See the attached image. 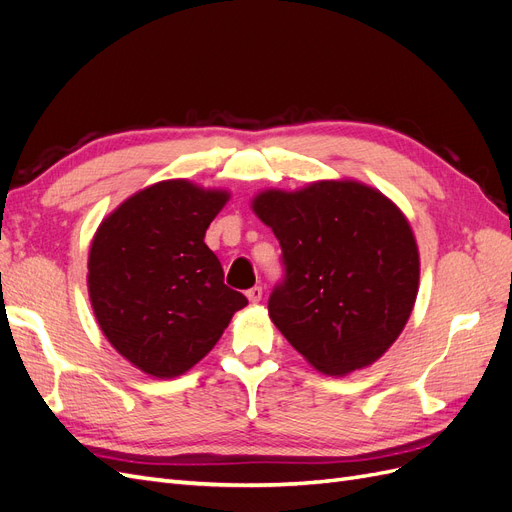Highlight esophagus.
<instances>
[{
  "label": "esophagus",
  "mask_w": 512,
  "mask_h": 512,
  "mask_svg": "<svg viewBox=\"0 0 512 512\" xmlns=\"http://www.w3.org/2000/svg\"><path fill=\"white\" fill-rule=\"evenodd\" d=\"M245 297L250 299V303H258L262 299V288L260 286H254L250 290H245Z\"/></svg>",
  "instance_id": "1"
}]
</instances>
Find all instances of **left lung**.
<instances>
[{
	"label": "left lung",
	"mask_w": 512,
	"mask_h": 512,
	"mask_svg": "<svg viewBox=\"0 0 512 512\" xmlns=\"http://www.w3.org/2000/svg\"><path fill=\"white\" fill-rule=\"evenodd\" d=\"M252 209L282 245L284 280L269 316L327 376L367 367L393 346L418 292V247L406 215L352 179L265 190Z\"/></svg>",
	"instance_id": "1"
}]
</instances>
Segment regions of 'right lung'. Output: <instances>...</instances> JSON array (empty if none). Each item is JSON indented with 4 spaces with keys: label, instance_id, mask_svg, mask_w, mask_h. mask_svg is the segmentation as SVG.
Segmentation results:
<instances>
[{
    "label": "right lung",
    "instance_id": "right-lung-1",
    "mask_svg": "<svg viewBox=\"0 0 512 512\" xmlns=\"http://www.w3.org/2000/svg\"><path fill=\"white\" fill-rule=\"evenodd\" d=\"M228 198L185 179L153 183L123 200L91 241L87 286L100 329L153 378L192 369L247 305L205 243Z\"/></svg>",
    "mask_w": 512,
    "mask_h": 512
}]
</instances>
